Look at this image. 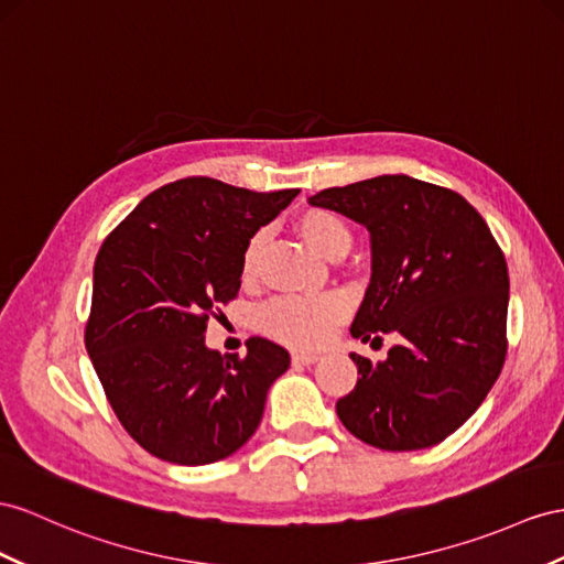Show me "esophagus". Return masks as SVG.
I'll return each mask as SVG.
<instances>
[{
	"label": "esophagus",
	"instance_id": "esophagus-1",
	"mask_svg": "<svg viewBox=\"0 0 564 564\" xmlns=\"http://www.w3.org/2000/svg\"><path fill=\"white\" fill-rule=\"evenodd\" d=\"M316 359H319V355H314V352H293V365H300V367L314 365Z\"/></svg>",
	"mask_w": 564,
	"mask_h": 564
}]
</instances>
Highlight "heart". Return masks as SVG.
Masks as SVG:
<instances>
[{
    "instance_id": "heart-1",
    "label": "heart",
    "mask_w": 564,
    "mask_h": 564,
    "mask_svg": "<svg viewBox=\"0 0 564 564\" xmlns=\"http://www.w3.org/2000/svg\"><path fill=\"white\" fill-rule=\"evenodd\" d=\"M297 234L307 240L312 250L324 257H340L350 250L352 230L343 216L328 209H307L297 216ZM259 238H252L242 257V276L250 279L257 262ZM348 314V302L340 295L300 297L288 295L271 300L259 312V326L267 336L293 348H316Z\"/></svg>"
}]
</instances>
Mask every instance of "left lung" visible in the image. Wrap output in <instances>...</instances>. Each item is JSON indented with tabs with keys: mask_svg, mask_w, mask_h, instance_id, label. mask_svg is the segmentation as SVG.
<instances>
[{
	"mask_svg": "<svg viewBox=\"0 0 564 564\" xmlns=\"http://www.w3.org/2000/svg\"><path fill=\"white\" fill-rule=\"evenodd\" d=\"M310 205L371 236V281L350 334L402 336L383 362L350 355L359 379L336 402L343 426L391 453L445 441L481 405L508 352L510 279L490 228L455 191L402 173L326 187Z\"/></svg>",
	"mask_w": 564,
	"mask_h": 564,
	"instance_id": "8db88e82",
	"label": "left lung"
}]
</instances>
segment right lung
I'll list each match as a JSON object with an SVG mask.
<instances>
[{
	"mask_svg": "<svg viewBox=\"0 0 564 564\" xmlns=\"http://www.w3.org/2000/svg\"><path fill=\"white\" fill-rule=\"evenodd\" d=\"M297 193L181 178L144 197L99 248L85 348L111 410L150 455L209 465L262 422L291 355L259 336L245 357L221 355L205 330L240 291L250 238Z\"/></svg>",
	"mask_w": 564,
	"mask_h": 564,
	"instance_id": "1",
	"label": "right lung"
}]
</instances>
